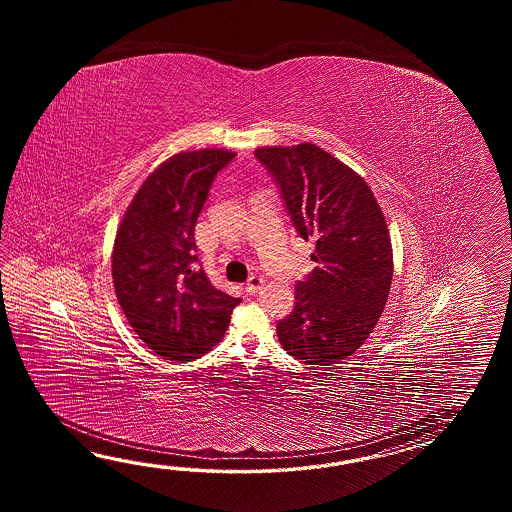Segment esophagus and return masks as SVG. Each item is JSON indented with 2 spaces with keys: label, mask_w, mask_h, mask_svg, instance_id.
Masks as SVG:
<instances>
[{
  "label": "esophagus",
  "mask_w": 512,
  "mask_h": 512,
  "mask_svg": "<svg viewBox=\"0 0 512 512\" xmlns=\"http://www.w3.org/2000/svg\"><path fill=\"white\" fill-rule=\"evenodd\" d=\"M261 285H263V278H261V276H251L249 282L245 285V289H247V293H258L261 289Z\"/></svg>",
  "instance_id": "34e87169"
}]
</instances>
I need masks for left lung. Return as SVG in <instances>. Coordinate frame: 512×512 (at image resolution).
<instances>
[{"mask_svg":"<svg viewBox=\"0 0 512 512\" xmlns=\"http://www.w3.org/2000/svg\"><path fill=\"white\" fill-rule=\"evenodd\" d=\"M272 175L294 229L315 241L316 267L294 287L276 324L283 349L305 364L348 359L370 337L390 294L386 219L366 181L311 142L254 150Z\"/></svg>","mask_w":512,"mask_h":512,"instance_id":"left-lung-1","label":"left lung"}]
</instances>
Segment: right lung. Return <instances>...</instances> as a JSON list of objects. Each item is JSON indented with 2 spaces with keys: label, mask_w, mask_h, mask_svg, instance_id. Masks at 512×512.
Listing matches in <instances>:
<instances>
[{
  "label": "right lung",
  "mask_w": 512,
  "mask_h": 512,
  "mask_svg": "<svg viewBox=\"0 0 512 512\" xmlns=\"http://www.w3.org/2000/svg\"><path fill=\"white\" fill-rule=\"evenodd\" d=\"M225 150L177 153L148 175L117 230L113 285L124 315L148 348L190 362L216 346L241 298L216 289L197 263L194 229Z\"/></svg>",
  "instance_id": "1"
}]
</instances>
